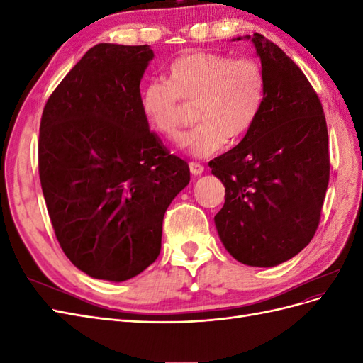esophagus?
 <instances>
[{
  "instance_id": "1",
  "label": "esophagus",
  "mask_w": 363,
  "mask_h": 363,
  "mask_svg": "<svg viewBox=\"0 0 363 363\" xmlns=\"http://www.w3.org/2000/svg\"><path fill=\"white\" fill-rule=\"evenodd\" d=\"M189 169H191V174H192V175H201L203 171H204V167H203L201 163L191 162V163H189Z\"/></svg>"
}]
</instances>
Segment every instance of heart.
I'll return each instance as SVG.
<instances>
[{"label": "heart", "mask_w": 363, "mask_h": 363, "mask_svg": "<svg viewBox=\"0 0 363 363\" xmlns=\"http://www.w3.org/2000/svg\"><path fill=\"white\" fill-rule=\"evenodd\" d=\"M265 77L260 63L250 56L230 57L223 52L189 51L171 62L167 83L150 82L142 87L140 108L150 127L167 139H177L184 104H195L200 125L183 138L196 157L212 156L247 136L259 116Z\"/></svg>", "instance_id": "1"}]
</instances>
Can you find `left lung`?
<instances>
[{
  "mask_svg": "<svg viewBox=\"0 0 363 363\" xmlns=\"http://www.w3.org/2000/svg\"><path fill=\"white\" fill-rule=\"evenodd\" d=\"M245 38L260 57L265 95L247 136L208 167L225 186V203L215 215L224 247L240 263L267 268L312 240L330 156L323 104L307 77L265 36Z\"/></svg>",
  "mask_w": 363,
  "mask_h": 363,
  "instance_id": "left-lung-1",
  "label": "left lung"
}]
</instances>
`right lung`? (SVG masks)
Listing matches in <instances>:
<instances>
[{
  "instance_id": "add662e5",
  "label": "right lung",
  "mask_w": 363,
  "mask_h": 363,
  "mask_svg": "<svg viewBox=\"0 0 363 363\" xmlns=\"http://www.w3.org/2000/svg\"><path fill=\"white\" fill-rule=\"evenodd\" d=\"M152 57L150 45L98 43L42 112L39 177L54 233L94 279L124 281L157 259L164 212L191 180L142 113Z\"/></svg>"
}]
</instances>
